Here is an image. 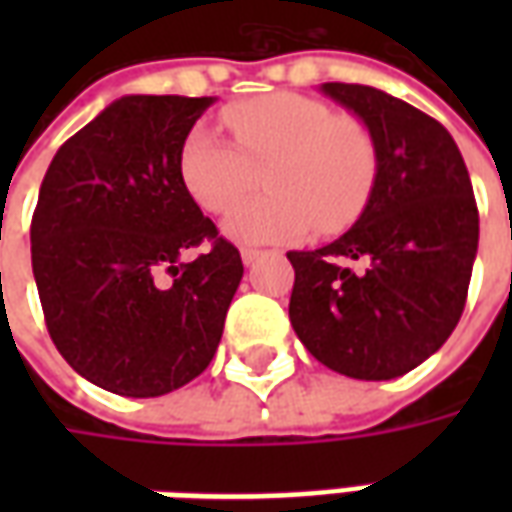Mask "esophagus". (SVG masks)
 I'll return each mask as SVG.
<instances>
[{
  "instance_id": "34e87169",
  "label": "esophagus",
  "mask_w": 512,
  "mask_h": 512,
  "mask_svg": "<svg viewBox=\"0 0 512 512\" xmlns=\"http://www.w3.org/2000/svg\"><path fill=\"white\" fill-rule=\"evenodd\" d=\"M260 255H263V252H260V249H252V246L241 249V260H244V266H252Z\"/></svg>"
}]
</instances>
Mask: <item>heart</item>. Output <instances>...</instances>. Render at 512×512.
Instances as JSON below:
<instances>
[{
    "mask_svg": "<svg viewBox=\"0 0 512 512\" xmlns=\"http://www.w3.org/2000/svg\"><path fill=\"white\" fill-rule=\"evenodd\" d=\"M235 145L191 128L180 147L183 189L202 211L227 213L263 172L266 189L235 208L224 233L241 244L337 233L365 211L378 178L373 131L354 115L299 93L260 95L224 109Z\"/></svg>",
    "mask_w": 512,
    "mask_h": 512,
    "instance_id": "b5f03b06",
    "label": "heart"
}]
</instances>
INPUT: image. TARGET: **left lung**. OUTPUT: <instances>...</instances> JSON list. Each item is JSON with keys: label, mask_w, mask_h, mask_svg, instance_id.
I'll return each mask as SVG.
<instances>
[{"label": "left lung", "mask_w": 512, "mask_h": 512, "mask_svg": "<svg viewBox=\"0 0 512 512\" xmlns=\"http://www.w3.org/2000/svg\"><path fill=\"white\" fill-rule=\"evenodd\" d=\"M378 145V178L356 224L332 244L288 252L290 323L321 365L389 381L422 365L461 321L480 216L450 131L365 84L326 82Z\"/></svg>", "instance_id": "left-lung-1"}]
</instances>
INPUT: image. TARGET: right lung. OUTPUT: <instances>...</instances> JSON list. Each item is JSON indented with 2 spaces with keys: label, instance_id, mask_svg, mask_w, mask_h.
I'll list each match as a JSON object with an SVG mask.
<instances>
[{
  "label": "right lung",
  "instance_id": "obj_1",
  "mask_svg": "<svg viewBox=\"0 0 512 512\" xmlns=\"http://www.w3.org/2000/svg\"><path fill=\"white\" fill-rule=\"evenodd\" d=\"M213 98L123 95L51 158L32 216V274L65 362L126 397L211 365L241 255L183 189V139ZM202 240L212 252L185 260Z\"/></svg>",
  "mask_w": 512,
  "mask_h": 512
}]
</instances>
